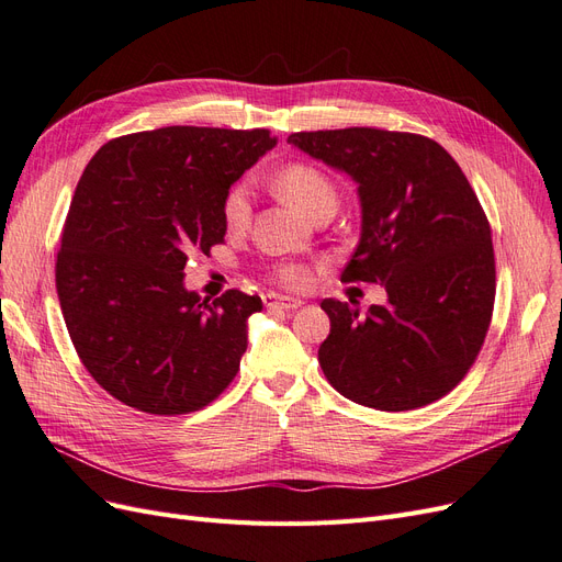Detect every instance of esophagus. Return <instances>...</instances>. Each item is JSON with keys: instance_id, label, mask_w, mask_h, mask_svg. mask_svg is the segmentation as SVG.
<instances>
[{"instance_id": "1", "label": "esophagus", "mask_w": 562, "mask_h": 562, "mask_svg": "<svg viewBox=\"0 0 562 562\" xmlns=\"http://www.w3.org/2000/svg\"><path fill=\"white\" fill-rule=\"evenodd\" d=\"M265 307L267 310H281V312H295L302 307V300L297 297H285V295H277V293H267L265 297Z\"/></svg>"}]
</instances>
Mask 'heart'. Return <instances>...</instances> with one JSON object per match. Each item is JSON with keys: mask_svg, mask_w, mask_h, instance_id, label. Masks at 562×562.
I'll return each instance as SVG.
<instances>
[{"mask_svg": "<svg viewBox=\"0 0 562 562\" xmlns=\"http://www.w3.org/2000/svg\"><path fill=\"white\" fill-rule=\"evenodd\" d=\"M281 199L304 215H314L323 206H337V190L333 180L312 164H288L271 180ZM250 215V190L246 182H236L229 187L223 201V220L229 229H239L248 223ZM274 277L283 285H300L304 281V271L297 265H281Z\"/></svg>", "mask_w": 562, "mask_h": 562, "instance_id": "heart-1", "label": "heart"}]
</instances>
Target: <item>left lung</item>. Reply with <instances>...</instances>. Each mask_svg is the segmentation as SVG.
Listing matches in <instances>:
<instances>
[{
    "mask_svg": "<svg viewBox=\"0 0 562 562\" xmlns=\"http://www.w3.org/2000/svg\"><path fill=\"white\" fill-rule=\"evenodd\" d=\"M288 143L359 184L361 239L342 281L382 283L386 304L323 300V375L345 398L401 413L443 398L479 356L495 307L487 217L436 140L382 128L302 131Z\"/></svg>",
    "mask_w": 562,
    "mask_h": 562,
    "instance_id": "8db88e82",
    "label": "left lung"
}]
</instances>
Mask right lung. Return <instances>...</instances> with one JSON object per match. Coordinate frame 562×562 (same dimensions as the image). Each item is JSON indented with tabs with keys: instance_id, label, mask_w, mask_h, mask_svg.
<instances>
[{
	"instance_id": "right-lung-1",
	"label": "right lung",
	"mask_w": 562,
	"mask_h": 562,
	"mask_svg": "<svg viewBox=\"0 0 562 562\" xmlns=\"http://www.w3.org/2000/svg\"><path fill=\"white\" fill-rule=\"evenodd\" d=\"M274 145L267 128L166 126L110 140L89 161L56 288L83 368L116 401L184 415L236 378L262 300H203L184 288V265L225 241V194Z\"/></svg>"
}]
</instances>
